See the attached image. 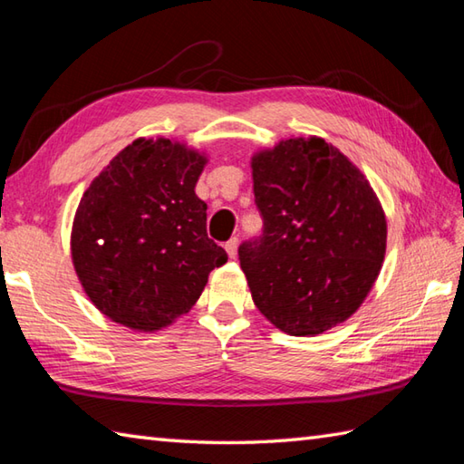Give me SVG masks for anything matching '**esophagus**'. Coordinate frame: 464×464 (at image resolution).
I'll list each match as a JSON object with an SVG mask.
<instances>
[{
  "label": "esophagus",
  "mask_w": 464,
  "mask_h": 464,
  "mask_svg": "<svg viewBox=\"0 0 464 464\" xmlns=\"http://www.w3.org/2000/svg\"><path fill=\"white\" fill-rule=\"evenodd\" d=\"M237 245H239L237 237H231L229 241L225 243V251H227V255H229L231 259H235V255H237Z\"/></svg>",
  "instance_id": "obj_1"
}]
</instances>
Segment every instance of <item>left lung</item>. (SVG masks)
I'll return each mask as SVG.
<instances>
[{"label": "left lung", "instance_id": "8db88e82", "mask_svg": "<svg viewBox=\"0 0 464 464\" xmlns=\"http://www.w3.org/2000/svg\"><path fill=\"white\" fill-rule=\"evenodd\" d=\"M263 235L239 247L253 303L275 327L311 337L361 307L387 251V217L359 167L323 137L251 157Z\"/></svg>", "mask_w": 464, "mask_h": 464}]
</instances>
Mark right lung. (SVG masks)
<instances>
[{"label": "right lung", "mask_w": 464, "mask_h": 464, "mask_svg": "<svg viewBox=\"0 0 464 464\" xmlns=\"http://www.w3.org/2000/svg\"><path fill=\"white\" fill-rule=\"evenodd\" d=\"M207 155L140 137L87 187L72 227V261L105 317L153 333L189 311L227 253L207 237L195 185Z\"/></svg>", "instance_id": "obj_1"}]
</instances>
